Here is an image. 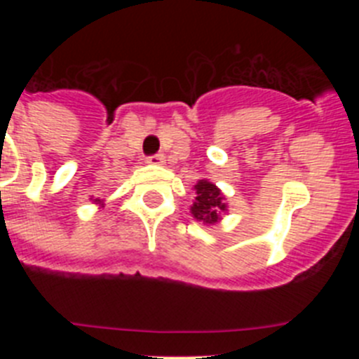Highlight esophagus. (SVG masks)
Wrapping results in <instances>:
<instances>
[{"label":"esophagus","mask_w":359,"mask_h":359,"mask_svg":"<svg viewBox=\"0 0 359 359\" xmlns=\"http://www.w3.org/2000/svg\"><path fill=\"white\" fill-rule=\"evenodd\" d=\"M147 163H151V165H163L165 163V156H163V154H152V156L147 158Z\"/></svg>","instance_id":"34e87169"}]
</instances>
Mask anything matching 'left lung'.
<instances>
[{
  "instance_id": "left-lung-1",
  "label": "left lung",
  "mask_w": 359,
  "mask_h": 359,
  "mask_svg": "<svg viewBox=\"0 0 359 359\" xmlns=\"http://www.w3.org/2000/svg\"><path fill=\"white\" fill-rule=\"evenodd\" d=\"M196 194H198V198H196L194 205L190 207L194 217L207 224L217 223L221 212L226 210V203H224L221 190L214 183L201 180L196 185Z\"/></svg>"
}]
</instances>
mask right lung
I'll use <instances>...</instances> for the list:
<instances>
[{"mask_svg":"<svg viewBox=\"0 0 359 359\" xmlns=\"http://www.w3.org/2000/svg\"><path fill=\"white\" fill-rule=\"evenodd\" d=\"M97 201H98V203H100V199H95V203H97Z\"/></svg>","mask_w":359,"mask_h":359,"instance_id":"obj_1","label":"right lung"}]
</instances>
